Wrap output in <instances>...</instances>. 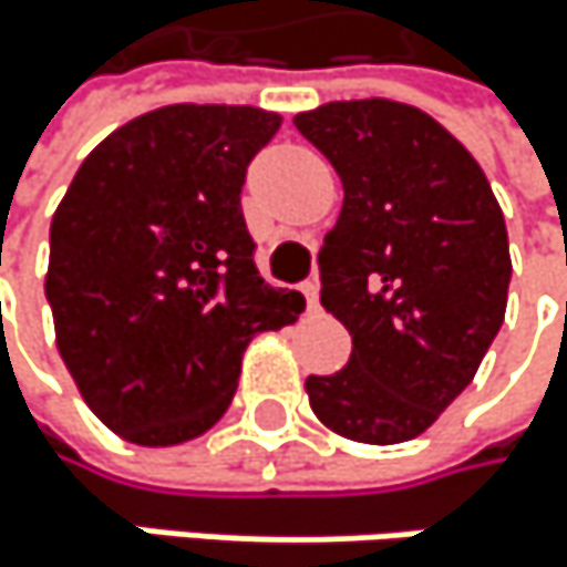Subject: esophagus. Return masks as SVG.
<instances>
[{"label": "esophagus", "instance_id": "1", "mask_svg": "<svg viewBox=\"0 0 567 567\" xmlns=\"http://www.w3.org/2000/svg\"><path fill=\"white\" fill-rule=\"evenodd\" d=\"M299 292L306 296V306H309V309H316V306H319V281H316V278L302 281V286H299Z\"/></svg>", "mask_w": 567, "mask_h": 567}]
</instances>
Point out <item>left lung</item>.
Wrapping results in <instances>:
<instances>
[{
	"label": "left lung",
	"mask_w": 567,
	"mask_h": 567,
	"mask_svg": "<svg viewBox=\"0 0 567 567\" xmlns=\"http://www.w3.org/2000/svg\"><path fill=\"white\" fill-rule=\"evenodd\" d=\"M342 181L319 251L322 306L352 336L312 413L359 443L420 436L474 380L511 281L507 228L471 151L410 103L332 100L296 116Z\"/></svg>",
	"instance_id": "left-lung-1"
}]
</instances>
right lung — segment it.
I'll use <instances>...</instances> for the list:
<instances>
[{"label": "right lung", "instance_id": "right-lung-1", "mask_svg": "<svg viewBox=\"0 0 567 567\" xmlns=\"http://www.w3.org/2000/svg\"><path fill=\"white\" fill-rule=\"evenodd\" d=\"M281 116L261 106L151 110L80 164L50 228L56 349L86 406L141 447L212 430L258 332L306 299L255 268L241 215L251 157Z\"/></svg>", "mask_w": 567, "mask_h": 567}]
</instances>
